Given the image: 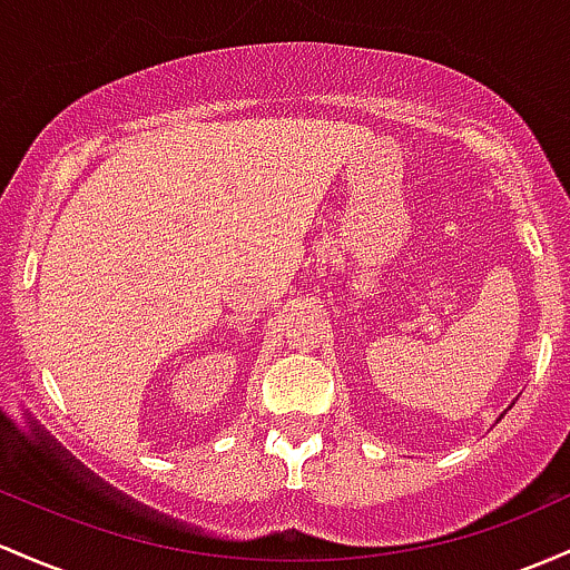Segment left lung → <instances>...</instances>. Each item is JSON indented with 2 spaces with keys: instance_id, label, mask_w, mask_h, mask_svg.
I'll return each instance as SVG.
<instances>
[{
  "instance_id": "obj_1",
  "label": "left lung",
  "mask_w": 570,
  "mask_h": 570,
  "mask_svg": "<svg viewBox=\"0 0 570 570\" xmlns=\"http://www.w3.org/2000/svg\"><path fill=\"white\" fill-rule=\"evenodd\" d=\"M501 417H503V414H501ZM501 417H498V420H501Z\"/></svg>"
}]
</instances>
